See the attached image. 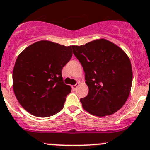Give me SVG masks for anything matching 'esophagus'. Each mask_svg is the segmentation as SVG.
<instances>
[{
  "instance_id": "obj_1",
  "label": "esophagus",
  "mask_w": 150,
  "mask_h": 150,
  "mask_svg": "<svg viewBox=\"0 0 150 150\" xmlns=\"http://www.w3.org/2000/svg\"><path fill=\"white\" fill-rule=\"evenodd\" d=\"M78 86H79V83H77L75 84V85H73V86H72V88H73L74 90H75V89H76L77 88H78Z\"/></svg>"
}]
</instances>
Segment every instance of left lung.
<instances>
[{
  "label": "left lung",
  "mask_w": 150,
  "mask_h": 150,
  "mask_svg": "<svg viewBox=\"0 0 150 150\" xmlns=\"http://www.w3.org/2000/svg\"><path fill=\"white\" fill-rule=\"evenodd\" d=\"M85 72L88 87L81 102L85 110L105 117L120 110L130 94L133 81L131 63L125 52L114 43L100 39L84 45H72Z\"/></svg>",
  "instance_id": "1"
}]
</instances>
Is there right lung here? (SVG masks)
Returning <instances> with one entry per match:
<instances>
[{
	"label": "right lung",
	"mask_w": 150,
	"mask_h": 150,
	"mask_svg": "<svg viewBox=\"0 0 150 150\" xmlns=\"http://www.w3.org/2000/svg\"><path fill=\"white\" fill-rule=\"evenodd\" d=\"M72 46L36 42L18 56L13 69V89L22 107L32 115L47 117L62 110L71 86L62 76L72 56Z\"/></svg>",
	"instance_id": "obj_1"
}]
</instances>
